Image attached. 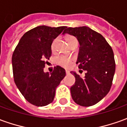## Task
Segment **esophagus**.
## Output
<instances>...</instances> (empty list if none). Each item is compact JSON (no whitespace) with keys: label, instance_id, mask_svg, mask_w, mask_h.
<instances>
[{"label":"esophagus","instance_id":"esophagus-1","mask_svg":"<svg viewBox=\"0 0 127 127\" xmlns=\"http://www.w3.org/2000/svg\"><path fill=\"white\" fill-rule=\"evenodd\" d=\"M65 72H66V74H69V71L68 70L65 71Z\"/></svg>","mask_w":127,"mask_h":127}]
</instances>
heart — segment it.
<instances>
[{"label": "heart", "instance_id": "obj_1", "mask_svg": "<svg viewBox=\"0 0 127 127\" xmlns=\"http://www.w3.org/2000/svg\"><path fill=\"white\" fill-rule=\"evenodd\" d=\"M58 38L54 39L53 40L52 43H51V49L53 51H55L57 43H58ZM66 40H67V43L69 45L71 46L73 44H74L76 42H78L76 38L74 37V36H71V35H68L67 37H66ZM56 63L57 64L60 65L61 67H65L67 68L71 65V64L72 63V58L71 57L69 56H59L56 57Z\"/></svg>", "mask_w": 127, "mask_h": 127}]
</instances>
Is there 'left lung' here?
I'll list each match as a JSON object with an SVG mask.
<instances>
[{
  "label": "left lung",
  "instance_id": "left-lung-1",
  "mask_svg": "<svg viewBox=\"0 0 127 127\" xmlns=\"http://www.w3.org/2000/svg\"><path fill=\"white\" fill-rule=\"evenodd\" d=\"M64 33L78 39L80 49L76 64L86 71L84 78L71 72L76 79L70 88L72 99L82 106H93L111 90L115 71L113 51L101 34L87 26L67 28Z\"/></svg>",
  "mask_w": 127,
  "mask_h": 127
}]
</instances>
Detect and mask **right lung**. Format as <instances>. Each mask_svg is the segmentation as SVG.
Returning a JSON list of instances; mask_svg holds the SVG:
<instances>
[{
  "label": "right lung",
  "mask_w": 127,
  "mask_h": 127,
  "mask_svg": "<svg viewBox=\"0 0 127 127\" xmlns=\"http://www.w3.org/2000/svg\"><path fill=\"white\" fill-rule=\"evenodd\" d=\"M66 28H34L22 36L14 51L12 61L15 84L24 98L36 106L52 102L56 88L66 75L60 66L54 67L51 74L44 72L46 60L51 56L53 40Z\"/></svg>",
  "instance_id": "obj_1"
}]
</instances>
